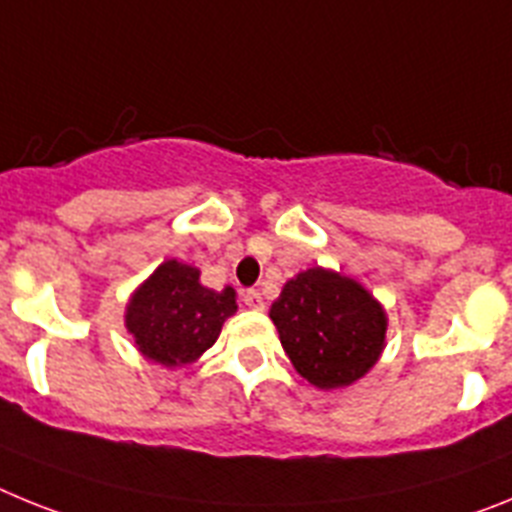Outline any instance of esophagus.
<instances>
[{
  "mask_svg": "<svg viewBox=\"0 0 512 512\" xmlns=\"http://www.w3.org/2000/svg\"><path fill=\"white\" fill-rule=\"evenodd\" d=\"M242 301L250 306V309H257V311L265 309V299H262V293L257 291V288H247V291L242 293Z\"/></svg>",
  "mask_w": 512,
  "mask_h": 512,
  "instance_id": "obj_1",
  "label": "esophagus"
}]
</instances>
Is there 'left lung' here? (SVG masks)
Instances as JSON below:
<instances>
[{
  "label": "left lung",
  "mask_w": 512,
  "mask_h": 512,
  "mask_svg": "<svg viewBox=\"0 0 512 512\" xmlns=\"http://www.w3.org/2000/svg\"><path fill=\"white\" fill-rule=\"evenodd\" d=\"M270 319L293 368L319 389L363 379L384 350L386 311L358 281L309 268L283 286Z\"/></svg>",
  "instance_id": "obj_1"
}]
</instances>
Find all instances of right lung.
Returning <instances> with one entry per match:
<instances>
[{"label": "right lung", "instance_id": "add662e5", "mask_svg": "<svg viewBox=\"0 0 512 512\" xmlns=\"http://www.w3.org/2000/svg\"><path fill=\"white\" fill-rule=\"evenodd\" d=\"M234 311V288L201 286V270L167 260L131 296L126 327L144 358L175 368L198 361Z\"/></svg>", "mask_w": 512, "mask_h": 512}]
</instances>
